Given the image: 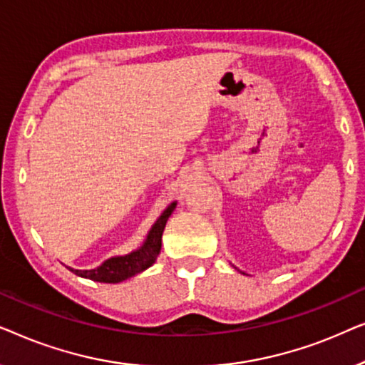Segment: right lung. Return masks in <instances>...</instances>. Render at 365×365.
Wrapping results in <instances>:
<instances>
[{"label": "right lung", "instance_id": "1", "mask_svg": "<svg viewBox=\"0 0 365 365\" xmlns=\"http://www.w3.org/2000/svg\"><path fill=\"white\" fill-rule=\"evenodd\" d=\"M176 201L169 204V206L161 212V216L158 217V221L153 224V227L149 229L146 239L139 246L136 251L124 254V256H114L104 261L101 266L96 269H89V271H81V269H73L68 267L69 271H73L79 277L91 279L96 282H108V284H118L126 281V279L136 276V274L146 271L148 267H151L161 252V239L163 231L166 227V222L169 216H171L174 209H176Z\"/></svg>", "mask_w": 365, "mask_h": 365}]
</instances>
